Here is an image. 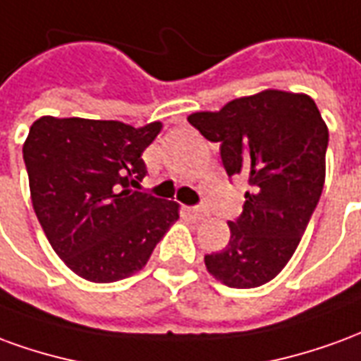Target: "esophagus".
<instances>
[{"mask_svg":"<svg viewBox=\"0 0 361 361\" xmlns=\"http://www.w3.org/2000/svg\"><path fill=\"white\" fill-rule=\"evenodd\" d=\"M189 214L195 220H204L209 216V211L204 207H193V209H189Z\"/></svg>","mask_w":361,"mask_h":361,"instance_id":"1","label":"esophagus"}]
</instances>
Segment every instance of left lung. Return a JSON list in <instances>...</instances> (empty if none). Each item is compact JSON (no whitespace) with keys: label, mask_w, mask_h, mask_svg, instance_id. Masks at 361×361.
<instances>
[{"label":"left lung","mask_w":361,"mask_h":361,"mask_svg":"<svg viewBox=\"0 0 361 361\" xmlns=\"http://www.w3.org/2000/svg\"><path fill=\"white\" fill-rule=\"evenodd\" d=\"M220 145L226 173L245 176L250 191L230 242L204 255L212 276L230 288H257L279 274L307 228L325 183L329 129L307 94L263 90L219 111L188 118Z\"/></svg>","instance_id":"obj_1"}]
</instances>
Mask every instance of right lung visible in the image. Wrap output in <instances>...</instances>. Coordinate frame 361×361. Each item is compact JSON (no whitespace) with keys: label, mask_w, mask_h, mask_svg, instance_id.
Segmentation results:
<instances>
[{"label":"right lung","mask_w":361,"mask_h":361,"mask_svg":"<svg viewBox=\"0 0 361 361\" xmlns=\"http://www.w3.org/2000/svg\"><path fill=\"white\" fill-rule=\"evenodd\" d=\"M162 123L44 118L23 145L30 199L48 242L75 274L116 282L147 265L180 204L141 193L142 150Z\"/></svg>","instance_id":"obj_1"}]
</instances>
